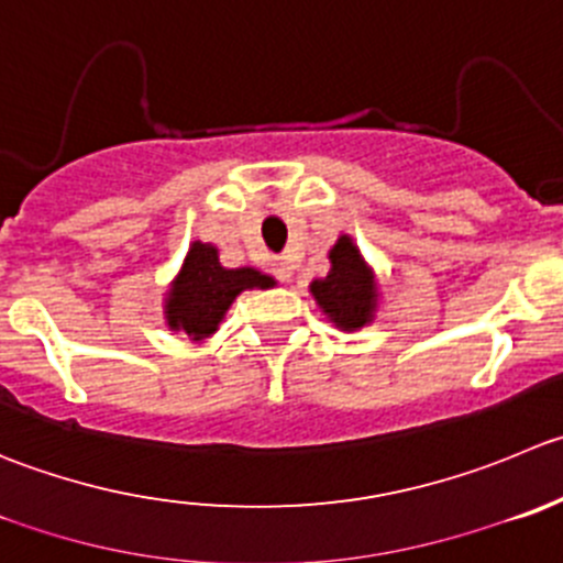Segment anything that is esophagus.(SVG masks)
I'll return each mask as SVG.
<instances>
[{
	"mask_svg": "<svg viewBox=\"0 0 563 563\" xmlns=\"http://www.w3.org/2000/svg\"><path fill=\"white\" fill-rule=\"evenodd\" d=\"M275 277L280 283L291 280V269H288V264H283V261H275Z\"/></svg>",
	"mask_w": 563,
	"mask_h": 563,
	"instance_id": "esophagus-1",
	"label": "esophagus"
}]
</instances>
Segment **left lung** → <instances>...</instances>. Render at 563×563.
<instances>
[{
	"mask_svg": "<svg viewBox=\"0 0 563 563\" xmlns=\"http://www.w3.org/2000/svg\"><path fill=\"white\" fill-rule=\"evenodd\" d=\"M330 261L332 269L327 272V277L313 280L310 286L316 302L343 330L368 324L376 308V288L371 269L360 258V250L354 247L352 239H338L335 247L330 250Z\"/></svg>",
	"mask_w": 563,
	"mask_h": 563,
	"instance_id": "obj_1",
	"label": "left lung"
}]
</instances>
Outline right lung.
Here are the masks:
<instances>
[{"instance_id": "1", "label": "right lung", "mask_w": 563, "mask_h": 563, "mask_svg": "<svg viewBox=\"0 0 563 563\" xmlns=\"http://www.w3.org/2000/svg\"><path fill=\"white\" fill-rule=\"evenodd\" d=\"M269 286H275L269 275H261L258 269H250V266L225 269L220 266L217 250L211 244L195 242L184 261L181 275L173 283V291L167 297V324L170 330H184L195 341L209 338L244 288Z\"/></svg>"}]
</instances>
